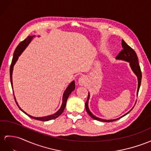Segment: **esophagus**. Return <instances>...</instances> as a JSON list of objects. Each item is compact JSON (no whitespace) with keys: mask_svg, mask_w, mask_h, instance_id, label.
<instances>
[{"mask_svg":"<svg viewBox=\"0 0 151 151\" xmlns=\"http://www.w3.org/2000/svg\"><path fill=\"white\" fill-rule=\"evenodd\" d=\"M78 83L80 85H84L86 83V79L84 77H81V78L78 80Z\"/></svg>","mask_w":151,"mask_h":151,"instance_id":"1","label":"esophagus"}]
</instances>
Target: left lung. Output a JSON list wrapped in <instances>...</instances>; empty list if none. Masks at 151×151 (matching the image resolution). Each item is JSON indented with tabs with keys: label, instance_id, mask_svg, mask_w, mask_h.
<instances>
[{
	"label": "left lung",
	"instance_id": "1",
	"mask_svg": "<svg viewBox=\"0 0 151 151\" xmlns=\"http://www.w3.org/2000/svg\"><path fill=\"white\" fill-rule=\"evenodd\" d=\"M122 46L123 49L120 51V53L118 54V56L116 57V60H121L126 61H127L129 63L130 67L132 69V70L133 71V72L135 73L136 76H137L138 78V90H137V95H138L139 87H140V84H141L142 72H141L140 67H139V63H138V60L137 55V54H136L135 51L133 49H132L131 47L129 46L123 40H122ZM89 99H90V94H88L87 101L85 103V107H86V111L88 113V115H89L91 117V118L95 119V120H97L98 121H101V122H114V121L119 120L120 118H122V117L124 116L125 115H126L127 114L129 113L134 108L133 107L129 111H128L127 113L125 114L124 115L120 117V118L113 119V120H104V119L98 118V117L95 116L90 112L89 108H88V101H89Z\"/></svg>",
	"mask_w": 151,
	"mask_h": 151
}]
</instances>
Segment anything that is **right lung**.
Segmentation results:
<instances>
[{
    "instance_id": "obj_1",
    "label": "right lung",
    "mask_w": 151,
    "mask_h": 151,
    "mask_svg": "<svg viewBox=\"0 0 151 151\" xmlns=\"http://www.w3.org/2000/svg\"><path fill=\"white\" fill-rule=\"evenodd\" d=\"M35 36H29L27 38H25L24 41L21 42L19 45L17 46V47L16 48L15 50H14V54H13V60H12V64H11L10 66V80H11V84H12V86L13 87V81H12V73H13V66L15 64V63L17 62V61L18 60V57L19 56H20V54H22V52H23L24 50L25 49V48L27 47V46L29 45V43L31 42V41L32 40V39L33 38V37H35ZM75 82L74 81H73L69 84L67 88V89L65 90V92L63 93V102H62V104L60 109L58 110V111L56 113L53 114V115H49V116H43V117H35V116H32L28 115L27 113H26L25 112H24L22 109L20 107L18 104H17V102L16 101V99L15 97L14 96V100L16 101V103L18 105V108H20V109L21 111H22L25 114H26L27 115H28L29 117H31L32 119H34L35 120H40V121H48V120H52L54 119H56L57 117H58L60 115H61V113L63 112L64 109L65 108V106H66V104H67V99L68 98V96L72 93V91H73L75 90Z\"/></svg>"
}]
</instances>
